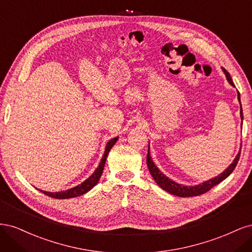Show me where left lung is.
<instances>
[{
    "label": "left lung",
    "mask_w": 252,
    "mask_h": 252,
    "mask_svg": "<svg viewBox=\"0 0 252 252\" xmlns=\"http://www.w3.org/2000/svg\"><path fill=\"white\" fill-rule=\"evenodd\" d=\"M223 70L226 74V78L228 80V82L230 83V85L234 86V84L230 78V74L228 73L224 68ZM238 98L240 101L241 104V100H240V93L238 91ZM241 118L243 120V109H242V106H241ZM240 155H241V150L238 154V156L235 157V158L233 159V162L228 166V168L223 171L220 174H219L218 177L210 179L209 181H206L204 183H201L199 185H195V186H184V185H181L178 184V183H175L173 181H171L169 178H167L166 175L162 172L159 171L158 167L155 165L154 161L151 159L150 154H149V148H148V154H147V166H148V169L150 174L152 175V178L155 179V181L157 182V184L161 187L162 189H164L165 191L169 192L173 195H177V196H182V197H187V196H194V195H201L205 192H207L208 190H210L212 187H215L216 185H218L219 183L222 182L223 180H225L226 178H228L230 175V173L234 170L236 164L239 162V158H240Z\"/></svg>",
    "instance_id": "1"
}]
</instances>
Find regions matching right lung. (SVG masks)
Instances as JSON below:
<instances>
[{"mask_svg":"<svg viewBox=\"0 0 252 252\" xmlns=\"http://www.w3.org/2000/svg\"><path fill=\"white\" fill-rule=\"evenodd\" d=\"M118 139L119 138L117 136V138L110 140L107 143V145H106V148H105L104 156H103L101 162H100V165H98L97 168L94 170L93 175H90V177L87 180L84 181L82 184L75 186L71 189H67V190H65V191H60V192H48V191H43V190H40V189L39 190L41 192H43L44 194L51 196V197H53V199H60V200L61 199H70V197H75V196H79V195H82L84 193L88 192L91 188H94L97 184L98 180H100L102 172L104 170L106 158H107V156L109 154L110 149L112 148L113 145L116 144Z\"/></svg>","mask_w":252,"mask_h":252,"instance_id":"1","label":"right lung"}]
</instances>
